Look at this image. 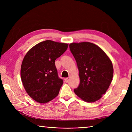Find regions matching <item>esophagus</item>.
Here are the masks:
<instances>
[{"label": "esophagus", "instance_id": "obj_1", "mask_svg": "<svg viewBox=\"0 0 132 132\" xmlns=\"http://www.w3.org/2000/svg\"><path fill=\"white\" fill-rule=\"evenodd\" d=\"M69 78H65V79H64V80H65V82L66 83H68L69 82Z\"/></svg>", "mask_w": 132, "mask_h": 132}]
</instances>
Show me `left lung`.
I'll return each instance as SVG.
<instances>
[{
    "label": "left lung",
    "instance_id": "left-lung-1",
    "mask_svg": "<svg viewBox=\"0 0 132 132\" xmlns=\"http://www.w3.org/2000/svg\"><path fill=\"white\" fill-rule=\"evenodd\" d=\"M70 49L77 62L80 84L74 92L87 102L100 99L112 80V63L98 46L88 42L71 43Z\"/></svg>",
    "mask_w": 132,
    "mask_h": 132
}]
</instances>
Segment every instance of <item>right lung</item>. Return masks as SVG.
Instances as JSON below:
<instances>
[{"label": "right lung", "instance_id": "obj_1", "mask_svg": "<svg viewBox=\"0 0 132 132\" xmlns=\"http://www.w3.org/2000/svg\"><path fill=\"white\" fill-rule=\"evenodd\" d=\"M68 47V44L46 40L36 45L25 55L21 81L27 94L37 102L47 103L58 95L63 82L58 77L55 61Z\"/></svg>", "mask_w": 132, "mask_h": 132}]
</instances>
